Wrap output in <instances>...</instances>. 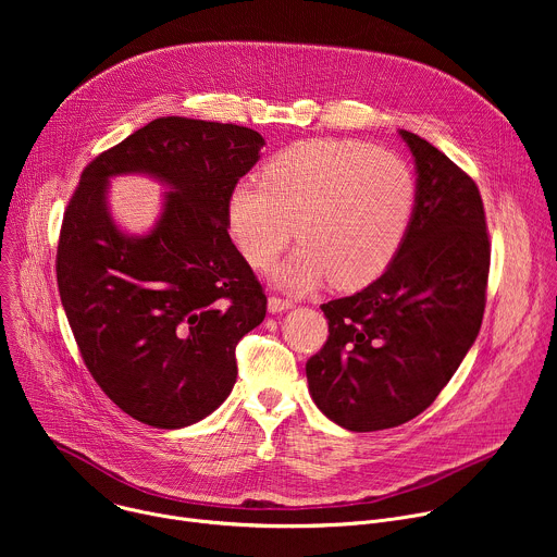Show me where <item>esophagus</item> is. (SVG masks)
I'll use <instances>...</instances> for the list:
<instances>
[{"label": "esophagus", "mask_w": 557, "mask_h": 557, "mask_svg": "<svg viewBox=\"0 0 557 557\" xmlns=\"http://www.w3.org/2000/svg\"><path fill=\"white\" fill-rule=\"evenodd\" d=\"M267 308L271 314H277V312H286L288 308H293V301L290 299H282V297H269L267 301Z\"/></svg>", "instance_id": "34e87169"}]
</instances>
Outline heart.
<instances>
[{
	"label": "heart",
	"mask_w": 557,
	"mask_h": 557,
	"mask_svg": "<svg viewBox=\"0 0 557 557\" xmlns=\"http://www.w3.org/2000/svg\"><path fill=\"white\" fill-rule=\"evenodd\" d=\"M417 185L399 156L359 140H306L273 156L260 183H237L226 200L235 247L267 269L297 235L301 245L271 271L275 286L308 293L324 280L357 288L399 251Z\"/></svg>",
	"instance_id": "b5f03b06"
}]
</instances>
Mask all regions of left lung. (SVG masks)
I'll return each instance as SVG.
<instances>
[{
  "label": "left lung",
  "mask_w": 557,
  "mask_h": 557,
  "mask_svg": "<svg viewBox=\"0 0 557 557\" xmlns=\"http://www.w3.org/2000/svg\"><path fill=\"white\" fill-rule=\"evenodd\" d=\"M412 151L417 198L404 243L363 290L322 304L329 342L306 363L314 406L350 432L419 417L479 337L490 237L475 183L425 138Z\"/></svg>",
  "instance_id": "left-lung-1"
}]
</instances>
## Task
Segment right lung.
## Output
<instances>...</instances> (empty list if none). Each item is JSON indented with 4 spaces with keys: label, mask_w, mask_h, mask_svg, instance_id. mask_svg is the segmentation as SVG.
Returning a JSON list of instances; mask_svg holds the SVG:
<instances>
[{
    "label": "right lung",
    "mask_w": 557,
    "mask_h": 557,
    "mask_svg": "<svg viewBox=\"0 0 557 557\" xmlns=\"http://www.w3.org/2000/svg\"><path fill=\"white\" fill-rule=\"evenodd\" d=\"M249 127L153 119L84 170L61 226L57 282L82 357L132 419L181 430L233 389L235 346L262 324L267 295L235 249L226 200L258 161ZM161 182L149 232H123L109 211L112 177Z\"/></svg>",
    "instance_id": "right-lung-1"
}]
</instances>
